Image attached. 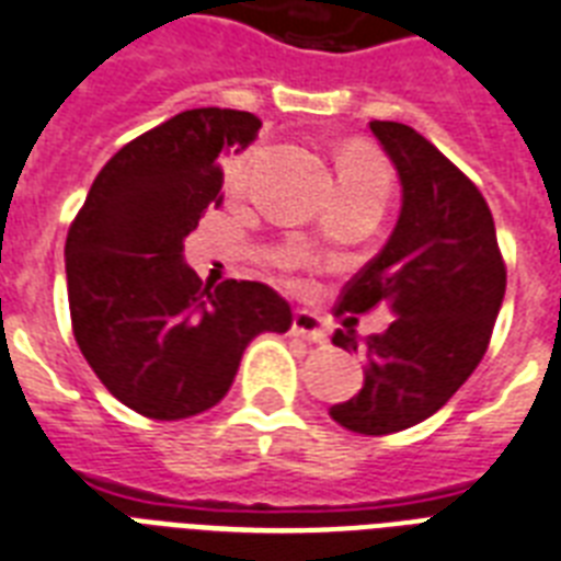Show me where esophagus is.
I'll return each instance as SVG.
<instances>
[{"mask_svg": "<svg viewBox=\"0 0 561 561\" xmlns=\"http://www.w3.org/2000/svg\"><path fill=\"white\" fill-rule=\"evenodd\" d=\"M293 336L321 345V342H328V330H324V321L319 316L301 310L293 316Z\"/></svg>", "mask_w": 561, "mask_h": 561, "instance_id": "obj_1", "label": "esophagus"}]
</instances>
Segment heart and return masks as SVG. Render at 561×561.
Instances as JSON below:
<instances>
[{
    "mask_svg": "<svg viewBox=\"0 0 561 561\" xmlns=\"http://www.w3.org/2000/svg\"><path fill=\"white\" fill-rule=\"evenodd\" d=\"M245 167H249V158L233 160L231 163L233 181H242V175H245ZM371 178H380V181H386L383 163H380L375 154H368V151H351L348 158L342 160L340 181H371Z\"/></svg>",
    "mask_w": 561,
    "mask_h": 561,
    "instance_id": "obj_1",
    "label": "heart"
}]
</instances>
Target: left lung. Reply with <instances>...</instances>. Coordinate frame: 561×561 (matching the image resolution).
<instances>
[{"mask_svg":"<svg viewBox=\"0 0 561 561\" xmlns=\"http://www.w3.org/2000/svg\"><path fill=\"white\" fill-rule=\"evenodd\" d=\"M398 169L401 213L383 251L348 280L340 312L383 301L394 321L359 340L336 330L333 345L366 354L363 389L330 407V419L363 436L421 424L480 366L503 293V266L489 204L430 140L401 123H371Z\"/></svg>","mask_w":561,"mask_h":561,"instance_id":"obj_1","label":"left lung"}]
</instances>
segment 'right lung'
Here are the masks:
<instances>
[{
    "label": "right lung",
    "mask_w": 561,
    "mask_h": 561,
    "mask_svg": "<svg viewBox=\"0 0 561 561\" xmlns=\"http://www.w3.org/2000/svg\"><path fill=\"white\" fill-rule=\"evenodd\" d=\"M260 125L228 107L172 116L104 163L67 233L78 348L107 392L146 419L216 407L249 342L293 324L272 286H202L184 260L202 213L221 202V160L249 149Z\"/></svg>",
    "instance_id": "right-lung-1"
}]
</instances>
